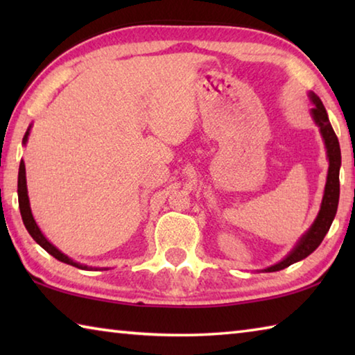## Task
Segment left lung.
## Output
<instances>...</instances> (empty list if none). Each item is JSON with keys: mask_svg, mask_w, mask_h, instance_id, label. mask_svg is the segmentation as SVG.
I'll list each match as a JSON object with an SVG mask.
<instances>
[{"mask_svg": "<svg viewBox=\"0 0 355 355\" xmlns=\"http://www.w3.org/2000/svg\"><path fill=\"white\" fill-rule=\"evenodd\" d=\"M309 98L315 106L310 110L311 119L320 128V133L322 136L324 146H326V153L329 159V171H327V180L326 186H324V196L321 202V208L318 211L316 219L313 224L310 225L307 232L299 238L296 245L290 250L284 260L272 264L263 272H274L285 269L293 263H297L304 258H307L311 252L318 249V245L322 243L324 236L329 232L330 225H332L334 218L336 214V208H338V199H340V167H341V152H340V142L336 137L335 131L330 125V120L327 116L326 107H324L322 101L315 92H309Z\"/></svg>", "mask_w": 355, "mask_h": 355, "instance_id": "8db88e82", "label": "left lung"}]
</instances>
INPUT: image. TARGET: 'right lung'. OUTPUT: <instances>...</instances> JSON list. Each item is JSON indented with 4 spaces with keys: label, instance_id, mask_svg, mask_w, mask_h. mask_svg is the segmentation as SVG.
<instances>
[{
    "label": "right lung",
    "instance_id": "right-lung-1",
    "mask_svg": "<svg viewBox=\"0 0 355 355\" xmlns=\"http://www.w3.org/2000/svg\"><path fill=\"white\" fill-rule=\"evenodd\" d=\"M29 131H31V125H29L25 136H23V146H26ZM19 205H20V213H21L23 224H25L29 235L33 236L34 241L37 243L42 249H45L48 254L55 257L56 260L62 261V263H67V264H71V266L80 268V269H107V268H91V266H87V264H81V263H78L75 260H71L70 257L62 254V252L59 250L56 245H53L45 238V235H44V233H42L39 225L35 224L34 216H33V211H31V205H29L28 188H26V169H25V161H23V159L20 161V169H19Z\"/></svg>",
    "mask_w": 355,
    "mask_h": 355
}]
</instances>
